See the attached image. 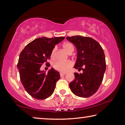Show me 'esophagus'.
<instances>
[{"instance_id": "esophagus-1", "label": "esophagus", "mask_w": 125, "mask_h": 125, "mask_svg": "<svg viewBox=\"0 0 125 125\" xmlns=\"http://www.w3.org/2000/svg\"><path fill=\"white\" fill-rule=\"evenodd\" d=\"M65 74H66V73H63V72H61V73H60V75H61V77H62V76H63V75H65Z\"/></svg>"}]
</instances>
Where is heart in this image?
I'll use <instances>...</instances> for the list:
<instances>
[{
    "instance_id": "heart-1",
    "label": "heart",
    "mask_w": 125,
    "mask_h": 125,
    "mask_svg": "<svg viewBox=\"0 0 125 125\" xmlns=\"http://www.w3.org/2000/svg\"><path fill=\"white\" fill-rule=\"evenodd\" d=\"M63 47L68 54H71L74 51L73 46L71 43H69V42H65V43H63ZM56 51V47H54L52 49L51 54V56L52 58L54 57ZM72 65V62L71 61H65V62H62V61H58L54 62L52 66L56 70L62 72H66L71 67Z\"/></svg>"
}]
</instances>
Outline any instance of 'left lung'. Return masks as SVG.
<instances>
[{
    "label": "left lung",
    "instance_id": "left-lung-1",
    "mask_svg": "<svg viewBox=\"0 0 125 125\" xmlns=\"http://www.w3.org/2000/svg\"><path fill=\"white\" fill-rule=\"evenodd\" d=\"M77 50V61L74 68L83 73H75V79L69 83L74 94L88 98L94 94L102 83L106 70L103 49L99 42L92 38L82 36L67 37Z\"/></svg>",
    "mask_w": 125,
    "mask_h": 125
}]
</instances>
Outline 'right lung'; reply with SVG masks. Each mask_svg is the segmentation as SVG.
<instances>
[{"mask_svg": "<svg viewBox=\"0 0 125 125\" xmlns=\"http://www.w3.org/2000/svg\"><path fill=\"white\" fill-rule=\"evenodd\" d=\"M64 39V37H39L30 42L20 53L18 63L20 81L32 98L43 100L53 93L57 82L60 78V73L52 68L46 73L40 70V68L45 62L47 64L55 45Z\"/></svg>", "mask_w": 125, "mask_h": 125, "instance_id": "right-lung-1", "label": "right lung"}]
</instances>
